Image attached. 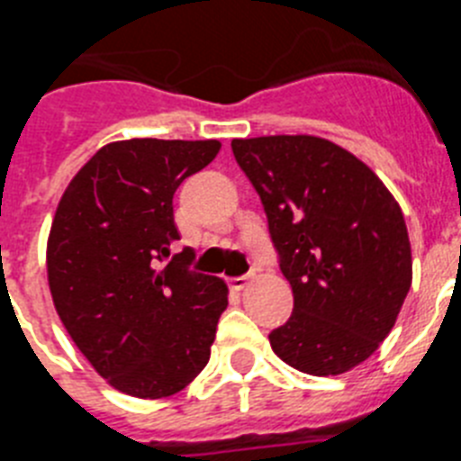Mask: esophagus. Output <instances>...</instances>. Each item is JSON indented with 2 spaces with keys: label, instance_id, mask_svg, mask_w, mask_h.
I'll return each instance as SVG.
<instances>
[{
  "label": "esophagus",
  "instance_id": "34e87169",
  "mask_svg": "<svg viewBox=\"0 0 461 461\" xmlns=\"http://www.w3.org/2000/svg\"><path fill=\"white\" fill-rule=\"evenodd\" d=\"M228 284H230L233 291H242V288H247V284H249V276H235V279H230Z\"/></svg>",
  "mask_w": 461,
  "mask_h": 461
}]
</instances>
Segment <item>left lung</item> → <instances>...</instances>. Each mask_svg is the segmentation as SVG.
Masks as SVG:
<instances>
[{
  "mask_svg": "<svg viewBox=\"0 0 461 461\" xmlns=\"http://www.w3.org/2000/svg\"><path fill=\"white\" fill-rule=\"evenodd\" d=\"M230 148L293 288L272 351L312 376L357 367L390 335L413 279L402 207L365 161L325 138H235Z\"/></svg>",
  "mask_w": 461,
  "mask_h": 461,
  "instance_id": "obj_1",
  "label": "left lung"
}]
</instances>
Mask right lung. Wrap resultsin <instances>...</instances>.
Instances as JSON below:
<instances>
[{
  "instance_id": "obj_1",
  "label": "right lung",
  "mask_w": 461,
  "mask_h": 461,
  "mask_svg": "<svg viewBox=\"0 0 461 461\" xmlns=\"http://www.w3.org/2000/svg\"><path fill=\"white\" fill-rule=\"evenodd\" d=\"M219 149V140L108 142L57 205L46 249L52 304L96 374L131 397L180 393L210 360L228 286L186 270L191 249L170 256V244L180 240L175 191Z\"/></svg>"
}]
</instances>
